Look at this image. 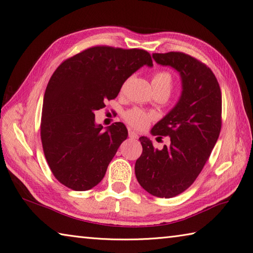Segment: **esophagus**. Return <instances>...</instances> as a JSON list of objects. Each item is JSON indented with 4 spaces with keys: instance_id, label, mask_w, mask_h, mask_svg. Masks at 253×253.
Segmentation results:
<instances>
[{
    "instance_id": "esophagus-1",
    "label": "esophagus",
    "mask_w": 253,
    "mask_h": 253,
    "mask_svg": "<svg viewBox=\"0 0 253 253\" xmlns=\"http://www.w3.org/2000/svg\"><path fill=\"white\" fill-rule=\"evenodd\" d=\"M128 137L129 138H132V139H138V134L137 133H135L134 131H131V129H129L128 131Z\"/></svg>"
}]
</instances>
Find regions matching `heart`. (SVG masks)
I'll list each match as a JSON object with an SVG mask.
<instances>
[{"label": "heart", "instance_id": "heart-1", "mask_svg": "<svg viewBox=\"0 0 253 253\" xmlns=\"http://www.w3.org/2000/svg\"><path fill=\"white\" fill-rule=\"evenodd\" d=\"M152 85L155 93L158 91H165V93H171L173 87V77L169 72H158L153 76ZM124 118L127 124L137 129H143L149 126L153 119V115L140 109L128 110L124 114Z\"/></svg>", "mask_w": 253, "mask_h": 253}]
</instances>
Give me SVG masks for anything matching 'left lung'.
Listing matches in <instances>:
<instances>
[{"label":"left lung","instance_id":"left-lung-1","mask_svg":"<svg viewBox=\"0 0 253 253\" xmlns=\"http://www.w3.org/2000/svg\"><path fill=\"white\" fill-rule=\"evenodd\" d=\"M158 64L169 65L180 75L179 100L153 126V135L169 136L170 145L154 149L140 137L142 153L135 174L150 194L171 198L186 191L202 172L221 128V91L215 75L205 63L187 53H153Z\"/></svg>","mask_w":253,"mask_h":253}]
</instances>
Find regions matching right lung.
I'll list each match as a JSON object with an SVG mask.
<instances>
[{
    "mask_svg": "<svg viewBox=\"0 0 253 253\" xmlns=\"http://www.w3.org/2000/svg\"><path fill=\"white\" fill-rule=\"evenodd\" d=\"M143 65L153 66L147 50L100 45L66 59L52 74L44 94L41 141L50 171L65 187L86 191L104 177L127 129L115 122L103 132L94 111L116 98Z\"/></svg>",
    "mask_w": 253,
    "mask_h": 253,
    "instance_id": "add662e5",
    "label": "right lung"
}]
</instances>
